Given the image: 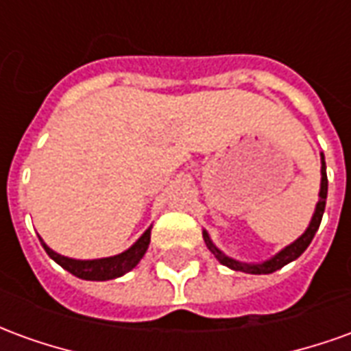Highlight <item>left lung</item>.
<instances>
[{
	"label": "left lung",
	"mask_w": 351,
	"mask_h": 351,
	"mask_svg": "<svg viewBox=\"0 0 351 351\" xmlns=\"http://www.w3.org/2000/svg\"><path fill=\"white\" fill-rule=\"evenodd\" d=\"M325 201H327V171H325V158L324 154H322V188H319V201H317L316 205V213L312 216V221H310L308 229H306L295 243H291L289 246H286L284 250L278 252L274 258H271L269 261H263V263H241V261L231 259L228 258L226 254H221V252L214 246L213 241L208 239V233H206V231H203V237H205V243L206 246H208V250L213 252L214 256H216V259H218L221 265H226V267L233 269V271L248 272V274H271V272L282 269L284 265L291 263L293 259L299 258L302 252L308 248V244L312 243V239H314L317 228H319V223H322V218H324Z\"/></svg>",
	"instance_id": "obj_1"
}]
</instances>
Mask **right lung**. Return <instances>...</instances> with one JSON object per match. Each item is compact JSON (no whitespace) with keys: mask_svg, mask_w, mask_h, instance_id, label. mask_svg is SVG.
<instances>
[{"mask_svg":"<svg viewBox=\"0 0 351 351\" xmlns=\"http://www.w3.org/2000/svg\"><path fill=\"white\" fill-rule=\"evenodd\" d=\"M41 244L50 258L54 259L60 267H64L65 271H69L71 274H75L77 278L103 282V280H112L118 278V276H122V274L131 271V269L141 261V258L145 256V252L148 250V244H150V229H146L145 233H143V237L131 246L130 250L122 252V254H118V256H112V258L103 259L80 261V259L65 258V256H60V254H56L54 250H50L49 246L43 243V241Z\"/></svg>","mask_w":351,"mask_h":351,"instance_id":"1","label":"right lung"}]
</instances>
